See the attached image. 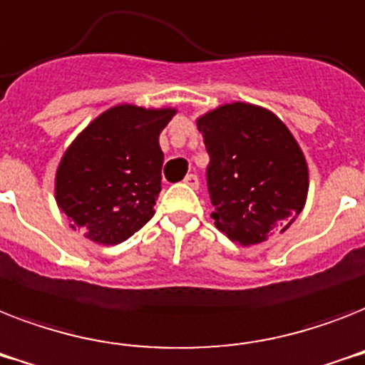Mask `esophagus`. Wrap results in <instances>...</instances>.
<instances>
[{"instance_id": "esophagus-1", "label": "esophagus", "mask_w": 365, "mask_h": 365, "mask_svg": "<svg viewBox=\"0 0 365 365\" xmlns=\"http://www.w3.org/2000/svg\"><path fill=\"white\" fill-rule=\"evenodd\" d=\"M185 185L190 186V188H194V190H196V188H200V179H197V175H194V173L186 175Z\"/></svg>"}]
</instances>
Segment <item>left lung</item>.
<instances>
[{
    "label": "left lung",
    "instance_id": "1",
    "mask_svg": "<svg viewBox=\"0 0 365 365\" xmlns=\"http://www.w3.org/2000/svg\"><path fill=\"white\" fill-rule=\"evenodd\" d=\"M209 165L207 188L215 226L239 245L284 232L302 212L309 169L298 141L271 110L220 105L197 118Z\"/></svg>",
    "mask_w": 365,
    "mask_h": 365
}]
</instances>
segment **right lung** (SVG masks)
Segmentation results:
<instances>
[{
  "label": "right lung",
  "instance_id": "1",
  "mask_svg": "<svg viewBox=\"0 0 365 365\" xmlns=\"http://www.w3.org/2000/svg\"><path fill=\"white\" fill-rule=\"evenodd\" d=\"M177 113L116 105L67 147L54 194L73 230L100 245H118L153 218L162 190L160 133Z\"/></svg>",
  "mask_w": 365,
  "mask_h": 365
}]
</instances>
